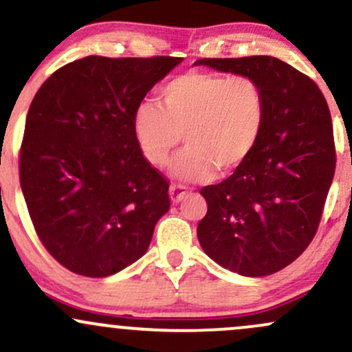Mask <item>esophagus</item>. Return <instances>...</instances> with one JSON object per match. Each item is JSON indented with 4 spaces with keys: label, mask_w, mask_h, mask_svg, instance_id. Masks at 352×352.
Instances as JSON below:
<instances>
[{
    "label": "esophagus",
    "mask_w": 352,
    "mask_h": 352,
    "mask_svg": "<svg viewBox=\"0 0 352 352\" xmlns=\"http://www.w3.org/2000/svg\"><path fill=\"white\" fill-rule=\"evenodd\" d=\"M170 199H172V202L173 204H177V202H180V200L184 199L185 197V194H187V187H185V185H177V184H173V185H170Z\"/></svg>",
    "instance_id": "obj_1"
}]
</instances>
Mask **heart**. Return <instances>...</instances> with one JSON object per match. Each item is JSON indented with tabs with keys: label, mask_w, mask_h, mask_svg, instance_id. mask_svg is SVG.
<instances>
[{
	"label": "heart",
	"mask_w": 352,
	"mask_h": 352,
	"mask_svg": "<svg viewBox=\"0 0 352 352\" xmlns=\"http://www.w3.org/2000/svg\"><path fill=\"white\" fill-rule=\"evenodd\" d=\"M160 102L145 100L135 108V140L148 164L164 167L184 135L188 146L177 158L175 173L187 180H206L215 168H241L267 126V95L249 75L184 73L160 88Z\"/></svg>",
	"instance_id": "1"
}]
</instances>
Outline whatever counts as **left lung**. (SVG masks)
<instances>
[{"label":"left lung","instance_id":"left-lung-1","mask_svg":"<svg viewBox=\"0 0 352 352\" xmlns=\"http://www.w3.org/2000/svg\"><path fill=\"white\" fill-rule=\"evenodd\" d=\"M195 65L254 76L267 95L264 137L247 164L200 188L197 237L208 257L247 277L294 262L314 239L336 170L329 107L319 87L274 56L202 58Z\"/></svg>","mask_w":352,"mask_h":352}]
</instances>
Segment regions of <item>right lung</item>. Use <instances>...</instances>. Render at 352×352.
<instances>
[{
    "instance_id": "right-lung-1",
    "label": "right lung",
    "mask_w": 352,
    "mask_h": 352,
    "mask_svg": "<svg viewBox=\"0 0 352 352\" xmlns=\"http://www.w3.org/2000/svg\"><path fill=\"white\" fill-rule=\"evenodd\" d=\"M180 61L85 56L34 95L19 184L38 239L72 272L107 277L133 264L170 208L168 180L142 155L132 117Z\"/></svg>"
}]
</instances>
